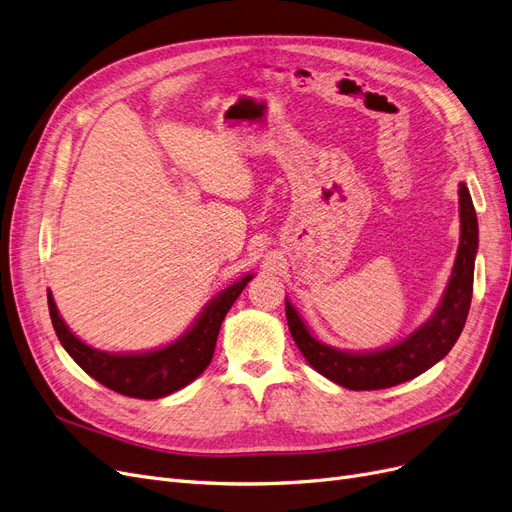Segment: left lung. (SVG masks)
<instances>
[{"label": "left lung", "mask_w": 512, "mask_h": 512, "mask_svg": "<svg viewBox=\"0 0 512 512\" xmlns=\"http://www.w3.org/2000/svg\"><path fill=\"white\" fill-rule=\"evenodd\" d=\"M458 194L462 234L449 285L441 306L403 342L375 352L335 350L318 342L291 306V301H287L285 310L289 331L301 354L320 375L348 390H382L418 377L432 365H437L458 342L470 310L475 255L479 249L477 213L466 183H460Z\"/></svg>", "instance_id": "1"}]
</instances>
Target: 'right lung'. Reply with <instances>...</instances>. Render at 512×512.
<instances>
[{
  "mask_svg": "<svg viewBox=\"0 0 512 512\" xmlns=\"http://www.w3.org/2000/svg\"><path fill=\"white\" fill-rule=\"evenodd\" d=\"M251 278L253 274H246L234 285L217 293L208 301L194 327L183 333L177 342L141 354H109L86 346L63 323L52 293H48V310L59 342L90 377L113 392L151 401L181 390L208 367L223 318Z\"/></svg>",
  "mask_w": 512,
  "mask_h": 512,
  "instance_id": "right-lung-1",
  "label": "right lung"
}]
</instances>
